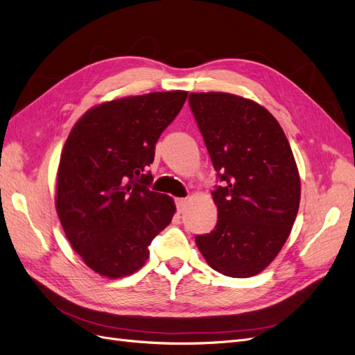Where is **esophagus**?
<instances>
[{
  "label": "esophagus",
  "instance_id": "34e87169",
  "mask_svg": "<svg viewBox=\"0 0 355 355\" xmlns=\"http://www.w3.org/2000/svg\"><path fill=\"white\" fill-rule=\"evenodd\" d=\"M188 206V200L187 198H176V209L178 213H184Z\"/></svg>",
  "mask_w": 355,
  "mask_h": 355
}]
</instances>
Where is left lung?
Returning a JSON list of instances; mask_svg holds the SVG:
<instances>
[{"mask_svg":"<svg viewBox=\"0 0 355 355\" xmlns=\"http://www.w3.org/2000/svg\"><path fill=\"white\" fill-rule=\"evenodd\" d=\"M189 105L214 170L218 223L196 243L223 275L262 272L288 239L300 201V178L282 125L254 101L223 92L191 93Z\"/></svg>","mask_w":355,"mask_h":355,"instance_id":"left-lung-1","label":"left lung"}]
</instances>
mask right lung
Returning <instances> with one entry per match:
<instances>
[{"mask_svg": "<svg viewBox=\"0 0 355 355\" xmlns=\"http://www.w3.org/2000/svg\"><path fill=\"white\" fill-rule=\"evenodd\" d=\"M188 92L125 96L93 106L62 149L56 211L72 249L96 274L132 275L148 245L176 213L175 201L148 188L155 144Z\"/></svg>", "mask_w": 355, "mask_h": 355, "instance_id": "obj_1", "label": "right lung"}]
</instances>
